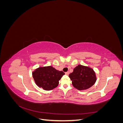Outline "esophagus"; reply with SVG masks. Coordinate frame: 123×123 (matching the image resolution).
Here are the masks:
<instances>
[{
  "mask_svg": "<svg viewBox=\"0 0 123 123\" xmlns=\"http://www.w3.org/2000/svg\"><path fill=\"white\" fill-rule=\"evenodd\" d=\"M65 74H66V75H68L69 74H70V72H67L65 73Z\"/></svg>",
  "mask_w": 123,
  "mask_h": 123,
  "instance_id": "34e87169",
  "label": "esophagus"
}]
</instances>
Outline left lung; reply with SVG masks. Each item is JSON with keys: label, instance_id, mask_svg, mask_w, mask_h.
Segmentation results:
<instances>
[{"label": "left lung", "instance_id": "obj_1", "mask_svg": "<svg viewBox=\"0 0 123 123\" xmlns=\"http://www.w3.org/2000/svg\"><path fill=\"white\" fill-rule=\"evenodd\" d=\"M74 88L79 90L89 89L96 80L94 70L88 67L79 65L74 69L73 72L69 75Z\"/></svg>", "mask_w": 123, "mask_h": 123}]
</instances>
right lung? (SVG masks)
Returning <instances> with one entry per match:
<instances>
[{"label":"right lung","mask_w":123,"mask_h":123,"mask_svg":"<svg viewBox=\"0 0 123 123\" xmlns=\"http://www.w3.org/2000/svg\"><path fill=\"white\" fill-rule=\"evenodd\" d=\"M64 74V72L57 70L52 66L39 67L32 73L36 84L47 91L57 87L59 80Z\"/></svg>","instance_id":"obj_1"}]
</instances>
